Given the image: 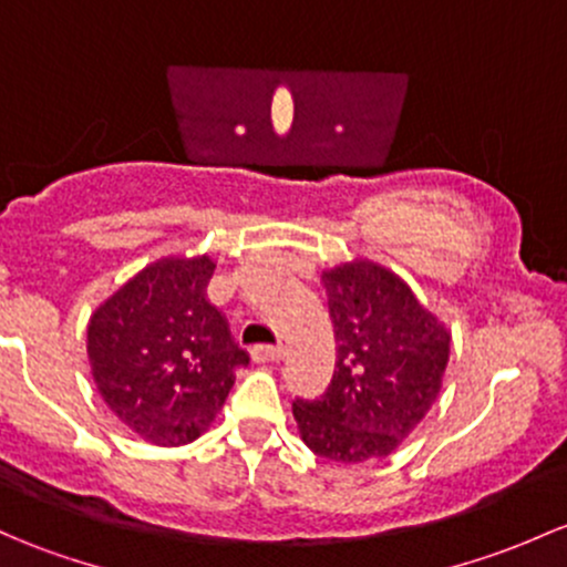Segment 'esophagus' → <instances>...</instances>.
Segmentation results:
<instances>
[{
  "instance_id": "esophagus-1",
  "label": "esophagus",
  "mask_w": 567,
  "mask_h": 567,
  "mask_svg": "<svg viewBox=\"0 0 567 567\" xmlns=\"http://www.w3.org/2000/svg\"><path fill=\"white\" fill-rule=\"evenodd\" d=\"M252 359L258 363H277L285 359V348L282 344H258L252 350Z\"/></svg>"
}]
</instances>
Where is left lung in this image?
<instances>
[{"instance_id": "1", "label": "left lung", "mask_w": 567, "mask_h": 567, "mask_svg": "<svg viewBox=\"0 0 567 567\" xmlns=\"http://www.w3.org/2000/svg\"><path fill=\"white\" fill-rule=\"evenodd\" d=\"M337 367L320 399H296L301 440L342 464L389 456L443 385L451 331L389 268L353 260L323 271Z\"/></svg>"}]
</instances>
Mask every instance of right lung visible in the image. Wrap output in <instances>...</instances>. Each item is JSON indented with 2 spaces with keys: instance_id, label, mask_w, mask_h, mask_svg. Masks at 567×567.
Masks as SVG:
<instances>
[{
  "instance_id": "right-lung-1",
  "label": "right lung",
  "mask_w": 567,
  "mask_h": 567,
  "mask_svg": "<svg viewBox=\"0 0 567 567\" xmlns=\"http://www.w3.org/2000/svg\"><path fill=\"white\" fill-rule=\"evenodd\" d=\"M208 255L163 258L94 309L86 353L122 424L154 445H187L212 426L247 367L225 315L206 299Z\"/></svg>"
}]
</instances>
